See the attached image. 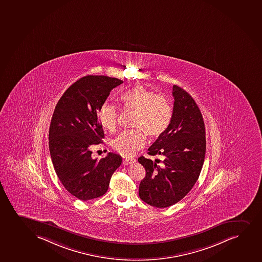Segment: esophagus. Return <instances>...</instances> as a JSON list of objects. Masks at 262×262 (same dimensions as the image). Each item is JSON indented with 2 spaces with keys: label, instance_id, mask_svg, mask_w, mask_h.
<instances>
[{
  "label": "esophagus",
  "instance_id": "34e87169",
  "mask_svg": "<svg viewBox=\"0 0 262 262\" xmlns=\"http://www.w3.org/2000/svg\"><path fill=\"white\" fill-rule=\"evenodd\" d=\"M135 161V159H124V160H123V164L124 166H126V165L134 163Z\"/></svg>",
  "mask_w": 262,
  "mask_h": 262
}]
</instances>
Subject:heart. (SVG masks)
<instances>
[{
	"mask_svg": "<svg viewBox=\"0 0 262 262\" xmlns=\"http://www.w3.org/2000/svg\"><path fill=\"white\" fill-rule=\"evenodd\" d=\"M123 107L135 111L133 126L139 129L123 132L112 141V147L123 157H133L144 147L145 132L151 138H158L166 133L172 117V108L168 99L155 95L145 86H135L120 96ZM118 110L115 105L105 103L99 111L102 126L113 130L117 126Z\"/></svg>",
	"mask_w": 262,
	"mask_h": 262,
	"instance_id": "b5f03b06",
	"label": "heart"
}]
</instances>
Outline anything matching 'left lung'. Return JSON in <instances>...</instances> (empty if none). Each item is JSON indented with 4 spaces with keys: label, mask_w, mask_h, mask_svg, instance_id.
Segmentation results:
<instances>
[{
    "label": "left lung",
    "mask_w": 262,
    "mask_h": 262,
    "mask_svg": "<svg viewBox=\"0 0 262 262\" xmlns=\"http://www.w3.org/2000/svg\"><path fill=\"white\" fill-rule=\"evenodd\" d=\"M174 99L171 123L148 149L155 161L139 158L145 177L139 185L142 201L156 208H166L182 200L194 187L203 167L206 138L203 116L194 99L180 86H172Z\"/></svg>",
    "instance_id": "obj_1"
}]
</instances>
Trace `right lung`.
Masks as SVG:
<instances>
[{"mask_svg":"<svg viewBox=\"0 0 262 262\" xmlns=\"http://www.w3.org/2000/svg\"><path fill=\"white\" fill-rule=\"evenodd\" d=\"M123 80L104 75H88L68 88L56 105L49 129L53 167L62 185L81 201L102 196L122 157L108 152L94 160L91 146L102 143L104 133L99 111L111 90Z\"/></svg>","mask_w":262,"mask_h":262,"instance_id":"add662e5","label":"right lung"}]
</instances>
